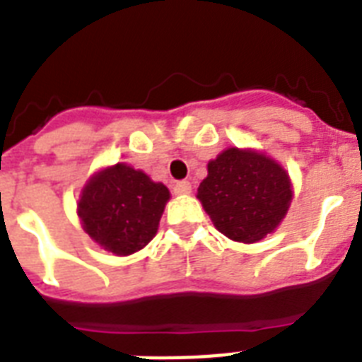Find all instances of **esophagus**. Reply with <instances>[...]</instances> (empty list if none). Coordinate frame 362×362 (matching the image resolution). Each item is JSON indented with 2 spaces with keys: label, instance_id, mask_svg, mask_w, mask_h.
I'll use <instances>...</instances> for the list:
<instances>
[{
  "label": "esophagus",
  "instance_id": "obj_1",
  "mask_svg": "<svg viewBox=\"0 0 362 362\" xmlns=\"http://www.w3.org/2000/svg\"><path fill=\"white\" fill-rule=\"evenodd\" d=\"M173 191H175L176 195H187V193H191V184L187 180L176 182L175 187H173Z\"/></svg>",
  "mask_w": 362,
  "mask_h": 362
}]
</instances>
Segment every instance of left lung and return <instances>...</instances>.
I'll use <instances>...</instances> for the list:
<instances>
[{"mask_svg": "<svg viewBox=\"0 0 362 362\" xmlns=\"http://www.w3.org/2000/svg\"><path fill=\"white\" fill-rule=\"evenodd\" d=\"M197 199L221 234L234 242L255 243L284 219L292 202V182L262 152L227 148L208 163Z\"/></svg>", "mask_w": 362, "mask_h": 362, "instance_id": "1", "label": "left lung"}]
</instances>
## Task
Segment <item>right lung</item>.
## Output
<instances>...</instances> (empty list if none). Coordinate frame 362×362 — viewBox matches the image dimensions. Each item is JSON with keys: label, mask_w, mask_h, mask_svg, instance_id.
<instances>
[{"label": "right lung", "mask_w": 362, "mask_h": 362, "mask_svg": "<svg viewBox=\"0 0 362 362\" xmlns=\"http://www.w3.org/2000/svg\"><path fill=\"white\" fill-rule=\"evenodd\" d=\"M169 197L161 182L117 163L90 176L79 197L78 216L100 247L128 257L156 236Z\"/></svg>", "instance_id": "obj_1"}]
</instances>
